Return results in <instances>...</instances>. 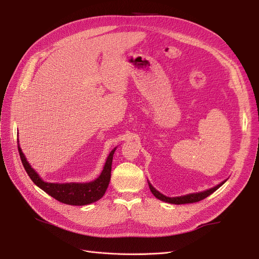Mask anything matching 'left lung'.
I'll return each mask as SVG.
<instances>
[{
  "mask_svg": "<svg viewBox=\"0 0 259 259\" xmlns=\"http://www.w3.org/2000/svg\"><path fill=\"white\" fill-rule=\"evenodd\" d=\"M227 180V179H226ZM226 180H224L223 183H221L219 185H217L216 187L210 188L208 190H205L203 192H198V193H190V194H186V195H182V197H174V198H168L166 195L162 194L161 192H159L156 189L152 187V185L150 183L149 184V188H150V190L152 192V194L156 199H159L161 201L164 202H167V203H171V204H187V203H194V202H199L203 199L207 198L208 195H210L214 191H216L219 187H222L225 183Z\"/></svg>",
  "mask_w": 259,
  "mask_h": 259,
  "instance_id": "8db88e82",
  "label": "left lung"
}]
</instances>
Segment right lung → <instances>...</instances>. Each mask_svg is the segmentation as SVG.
<instances>
[{
	"label": "right lung",
	"instance_id": "obj_1",
	"mask_svg": "<svg viewBox=\"0 0 259 259\" xmlns=\"http://www.w3.org/2000/svg\"><path fill=\"white\" fill-rule=\"evenodd\" d=\"M113 150L109 153L105 166L101 174L98 178L93 180L91 183H67V184H54V183H46L41 179L36 171L31 167L29 162L23 155L21 149L18 145V151L22 165L25 167L27 174L31 178V180L43 191L49 193L51 197L56 199L57 201L65 203L69 205H86L91 204L98 201L104 197V194L109 186V182L111 178V165L112 159L115 151Z\"/></svg>",
	"mask_w": 259,
	"mask_h": 259
}]
</instances>
